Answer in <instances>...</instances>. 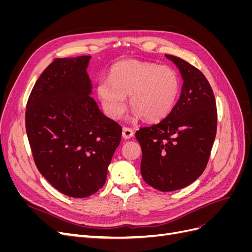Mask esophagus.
I'll return each mask as SVG.
<instances>
[{"label":"esophagus","instance_id":"1","mask_svg":"<svg viewBox=\"0 0 252 252\" xmlns=\"http://www.w3.org/2000/svg\"><path fill=\"white\" fill-rule=\"evenodd\" d=\"M134 132L132 129L128 128V127H123V131H122V135H123V138L125 140H128V139H131L133 136Z\"/></svg>","mask_w":252,"mask_h":252}]
</instances>
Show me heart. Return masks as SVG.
Wrapping results in <instances>:
<instances>
[{"label": "heart", "instance_id": "b5f03b06", "mask_svg": "<svg viewBox=\"0 0 252 252\" xmlns=\"http://www.w3.org/2000/svg\"><path fill=\"white\" fill-rule=\"evenodd\" d=\"M181 90L179 75L168 67L126 60L110 70V79L100 80L96 86L104 111L111 119L121 118L129 105L134 118L158 122L168 116Z\"/></svg>", "mask_w": 252, "mask_h": 252}]
</instances>
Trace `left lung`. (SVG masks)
<instances>
[{
	"instance_id": "8db88e82",
	"label": "left lung",
	"mask_w": 252,
	"mask_h": 252,
	"mask_svg": "<svg viewBox=\"0 0 252 252\" xmlns=\"http://www.w3.org/2000/svg\"><path fill=\"white\" fill-rule=\"evenodd\" d=\"M183 79L179 101L164 120L140 128L141 173L159 191H174L193 183L205 170L217 134V105L205 75L186 61L165 56Z\"/></svg>"
}]
</instances>
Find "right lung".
Segmentation results:
<instances>
[{
    "mask_svg": "<svg viewBox=\"0 0 252 252\" xmlns=\"http://www.w3.org/2000/svg\"><path fill=\"white\" fill-rule=\"evenodd\" d=\"M90 56L56 59L29 95L25 124L34 163L60 192L86 197L102 188L122 127L90 96Z\"/></svg>",
    "mask_w": 252,
    "mask_h": 252,
    "instance_id": "obj_1",
    "label": "right lung"
}]
</instances>
